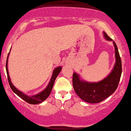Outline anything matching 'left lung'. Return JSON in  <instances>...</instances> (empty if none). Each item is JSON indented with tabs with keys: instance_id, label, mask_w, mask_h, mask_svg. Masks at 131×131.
Here are the masks:
<instances>
[{
	"instance_id": "8db88e82",
	"label": "left lung",
	"mask_w": 131,
	"mask_h": 131,
	"mask_svg": "<svg viewBox=\"0 0 131 131\" xmlns=\"http://www.w3.org/2000/svg\"><path fill=\"white\" fill-rule=\"evenodd\" d=\"M104 37L108 41H112L105 32ZM115 47V61L113 68L108 76L98 82H88L81 79L79 74H73V86L75 93L83 101L91 104L102 102L113 94L117 88L120 80L122 66L117 46L113 41Z\"/></svg>"
}]
</instances>
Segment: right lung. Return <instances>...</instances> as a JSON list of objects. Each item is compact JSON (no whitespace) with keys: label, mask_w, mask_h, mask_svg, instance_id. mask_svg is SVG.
Instances as JSON below:
<instances>
[{"label":"right lung","mask_w":131,"mask_h":131,"mask_svg":"<svg viewBox=\"0 0 131 131\" xmlns=\"http://www.w3.org/2000/svg\"><path fill=\"white\" fill-rule=\"evenodd\" d=\"M11 50V49H10ZM9 54H10V52H9L8 54L7 59V62H6V71H7V77H8V83L10 84V86L12 89V91L16 94V95H18L19 97H21V99L25 101L26 102L30 104H38L40 103H41L43 102L45 99H47L48 97L50 96L51 92L52 89H53L54 83L55 80L58 75H59L60 72L61 71V69H62V67L61 66H59V67H56L54 69L53 72V75H52L51 78L50 82H49L46 88L44 90H43L42 91H41L40 93L37 94L33 95V96H28V95L24 93H23L22 91H19V90L16 88L15 86L13 85V83L11 81V79L10 76H9V73H8V59Z\"/></svg>","instance_id":"right-lung-1"}]
</instances>
